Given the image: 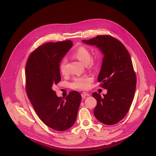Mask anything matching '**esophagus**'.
<instances>
[{
	"mask_svg": "<svg viewBox=\"0 0 156 156\" xmlns=\"http://www.w3.org/2000/svg\"><path fill=\"white\" fill-rule=\"evenodd\" d=\"M81 95H82V97L83 98H85L86 97L89 96V94H88V93H87V92H82V93Z\"/></svg>",
	"mask_w": 156,
	"mask_h": 156,
	"instance_id": "1",
	"label": "esophagus"
}]
</instances>
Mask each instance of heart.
Returning <instances> with one entry per match:
<instances>
[{
	"instance_id": "b5f03b06",
	"label": "heart",
	"mask_w": 156,
	"mask_h": 156,
	"mask_svg": "<svg viewBox=\"0 0 156 156\" xmlns=\"http://www.w3.org/2000/svg\"><path fill=\"white\" fill-rule=\"evenodd\" d=\"M73 56L81 61L85 65L93 64V61L91 60L90 53L86 47L83 46L79 47L73 53ZM67 59L64 58L59 66V68L62 74H66L67 73ZM93 81V79L90 76H84L80 77H76L74 79L71 84L73 89L79 90H87L89 89L90 83Z\"/></svg>"
}]
</instances>
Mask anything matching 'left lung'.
I'll use <instances>...</instances> for the list:
<instances>
[{
	"instance_id": "left-lung-1",
	"label": "left lung",
	"mask_w": 156,
	"mask_h": 156,
	"mask_svg": "<svg viewBox=\"0 0 156 156\" xmlns=\"http://www.w3.org/2000/svg\"><path fill=\"white\" fill-rule=\"evenodd\" d=\"M83 42L96 45L104 55L98 82L108 93L104 97L92 93L97 101L94 114L103 124H115L126 115L133 100L136 76L130 56L122 43L111 35H98Z\"/></svg>"
}]
</instances>
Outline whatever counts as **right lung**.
Returning <instances> with one entry per match:
<instances>
[{"mask_svg": "<svg viewBox=\"0 0 156 156\" xmlns=\"http://www.w3.org/2000/svg\"><path fill=\"white\" fill-rule=\"evenodd\" d=\"M72 46L71 40L41 45L30 54L26 65L27 97L40 119L57 131L73 126L82 99L76 90L63 99L53 89L61 80L59 63Z\"/></svg>", "mask_w": 156, "mask_h": 156, "instance_id": "add662e5", "label": "right lung"}]
</instances>
